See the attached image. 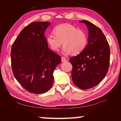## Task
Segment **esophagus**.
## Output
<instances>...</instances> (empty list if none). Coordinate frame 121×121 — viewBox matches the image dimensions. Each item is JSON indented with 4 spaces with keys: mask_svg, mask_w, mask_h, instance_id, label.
<instances>
[{
    "mask_svg": "<svg viewBox=\"0 0 121 121\" xmlns=\"http://www.w3.org/2000/svg\"><path fill=\"white\" fill-rule=\"evenodd\" d=\"M61 61H62V62H66V61H67V60H66L65 57L62 56V57H61Z\"/></svg>",
    "mask_w": 121,
    "mask_h": 121,
    "instance_id": "34e87169",
    "label": "esophagus"
}]
</instances>
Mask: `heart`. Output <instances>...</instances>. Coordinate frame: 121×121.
<instances>
[{
	"label": "heart",
	"instance_id": "b5f03b06",
	"mask_svg": "<svg viewBox=\"0 0 121 121\" xmlns=\"http://www.w3.org/2000/svg\"><path fill=\"white\" fill-rule=\"evenodd\" d=\"M54 34L48 35L46 38L50 48L58 51L63 43V52L78 55L83 51L87 43V37L83 30L70 24L59 25L53 29Z\"/></svg>",
	"mask_w": 121,
	"mask_h": 121
}]
</instances>
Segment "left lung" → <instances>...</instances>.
<instances>
[{
	"mask_svg": "<svg viewBox=\"0 0 121 121\" xmlns=\"http://www.w3.org/2000/svg\"><path fill=\"white\" fill-rule=\"evenodd\" d=\"M79 22L84 23L88 28V44L82 52L69 60L73 66V83L85 90L97 85L106 76L109 67L110 51L106 38L98 27L86 20Z\"/></svg>",
	"mask_w": 121,
	"mask_h": 121,
	"instance_id": "left-lung-1",
	"label": "left lung"
}]
</instances>
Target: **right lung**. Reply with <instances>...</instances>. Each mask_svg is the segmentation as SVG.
I'll return each mask as SVG.
<instances>
[{"mask_svg": "<svg viewBox=\"0 0 121 121\" xmlns=\"http://www.w3.org/2000/svg\"><path fill=\"white\" fill-rule=\"evenodd\" d=\"M50 24L31 23L22 30L11 47L13 74L21 85L31 93L43 94L51 88L53 71L61 63V56L48 48L44 35Z\"/></svg>", "mask_w": 121, "mask_h": 121, "instance_id": "obj_1", "label": "right lung"}]
</instances>
